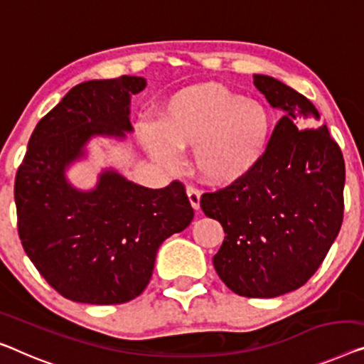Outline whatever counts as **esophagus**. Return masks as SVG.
Segmentation results:
<instances>
[{
	"label": "esophagus",
	"instance_id": "esophagus-1",
	"mask_svg": "<svg viewBox=\"0 0 364 364\" xmlns=\"http://www.w3.org/2000/svg\"><path fill=\"white\" fill-rule=\"evenodd\" d=\"M186 194L189 198V203H191V205H193V209L199 210V208H200V193L194 186H188Z\"/></svg>",
	"mask_w": 364,
	"mask_h": 364
}]
</instances>
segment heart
Here are the masks:
<instances>
[{
    "label": "heart",
    "mask_w": 364,
    "mask_h": 364,
    "mask_svg": "<svg viewBox=\"0 0 364 364\" xmlns=\"http://www.w3.org/2000/svg\"><path fill=\"white\" fill-rule=\"evenodd\" d=\"M139 140L156 164L178 166L176 150H193V168L210 186L245 180L267 155L273 114L263 101L219 83L188 86L173 95L159 124L137 127Z\"/></svg>",
    "instance_id": "obj_1"
}]
</instances>
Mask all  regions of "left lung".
<instances>
[{
  "label": "left lung",
  "mask_w": 364,
  "mask_h": 364,
  "mask_svg": "<svg viewBox=\"0 0 364 364\" xmlns=\"http://www.w3.org/2000/svg\"><path fill=\"white\" fill-rule=\"evenodd\" d=\"M255 86L283 117L250 176L200 198L225 238L213 262L238 296L278 297L307 283L343 220L345 161L327 126L301 130L296 119H321L316 106L283 81L255 75Z\"/></svg>",
  "instance_id": "obj_1"
}]
</instances>
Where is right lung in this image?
<instances>
[{"label":"right lung","instance_id":"add662e5","mask_svg":"<svg viewBox=\"0 0 364 364\" xmlns=\"http://www.w3.org/2000/svg\"><path fill=\"white\" fill-rule=\"evenodd\" d=\"M145 86V78L127 75L75 86L36 126L16 175L24 252L70 301H132L150 283L161 243L194 217L180 181L150 189L114 168L101 170L91 189L67 178L91 139L124 140L132 132L130 97Z\"/></svg>","mask_w":364,"mask_h":364}]
</instances>
